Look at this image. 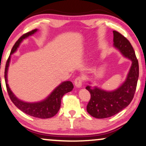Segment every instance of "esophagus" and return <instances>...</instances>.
I'll use <instances>...</instances> for the list:
<instances>
[{
	"mask_svg": "<svg viewBox=\"0 0 146 146\" xmlns=\"http://www.w3.org/2000/svg\"><path fill=\"white\" fill-rule=\"evenodd\" d=\"M82 83H83V78H81V77H78V78H77L74 81V84L75 86L77 88L82 87Z\"/></svg>",
	"mask_w": 146,
	"mask_h": 146,
	"instance_id": "34e87169",
	"label": "esophagus"
}]
</instances>
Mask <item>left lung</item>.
I'll return each mask as SVG.
<instances>
[{
	"mask_svg": "<svg viewBox=\"0 0 146 146\" xmlns=\"http://www.w3.org/2000/svg\"><path fill=\"white\" fill-rule=\"evenodd\" d=\"M113 47L132 64L124 82L115 90L107 91L96 86H87L90 100L87 105L88 113L96 118H106L119 113L130 104L134 96L139 78V63L135 51L127 38L113 31ZM89 84H91L89 82Z\"/></svg>",
	"mask_w": 146,
	"mask_h": 146,
	"instance_id": "8db88e82",
	"label": "left lung"
}]
</instances>
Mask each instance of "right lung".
<instances>
[{
    "instance_id": "obj_1",
    "label": "right lung",
    "mask_w": 146,
    "mask_h": 146,
    "mask_svg": "<svg viewBox=\"0 0 146 146\" xmlns=\"http://www.w3.org/2000/svg\"><path fill=\"white\" fill-rule=\"evenodd\" d=\"M37 29H35L31 32L23 35L13 45L11 51V53H10L9 57L7 61L6 66H5V80L7 90L10 99L13 103V104L19 110H20L24 113L31 115V116L45 119L54 116L59 111L60 108L61 99H62V96H64V94L71 92L73 90V85L71 82L66 81V82H62L45 99L42 100L41 101L35 102V103H29V102L23 101L22 100L19 99L11 90L7 83V73L9 66L10 61H11V55L16 52L23 40L35 34V33L37 32Z\"/></svg>"
}]
</instances>
